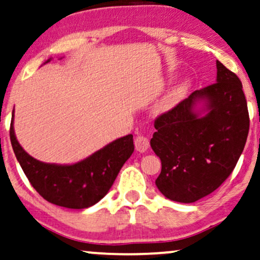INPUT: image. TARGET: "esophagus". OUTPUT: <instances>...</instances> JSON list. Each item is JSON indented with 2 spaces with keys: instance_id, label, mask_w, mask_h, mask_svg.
<instances>
[{
  "instance_id": "esophagus-1",
  "label": "esophagus",
  "mask_w": 260,
  "mask_h": 260,
  "mask_svg": "<svg viewBox=\"0 0 260 260\" xmlns=\"http://www.w3.org/2000/svg\"><path fill=\"white\" fill-rule=\"evenodd\" d=\"M135 148L140 153H144L149 148V141H148V138L143 136H137L135 138Z\"/></svg>"
}]
</instances>
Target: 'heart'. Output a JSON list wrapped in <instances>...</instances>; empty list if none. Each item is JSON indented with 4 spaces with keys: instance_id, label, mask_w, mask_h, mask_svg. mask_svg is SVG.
Wrapping results in <instances>:
<instances>
[{
    "instance_id": "obj_1",
    "label": "heart",
    "mask_w": 260,
    "mask_h": 260,
    "mask_svg": "<svg viewBox=\"0 0 260 260\" xmlns=\"http://www.w3.org/2000/svg\"><path fill=\"white\" fill-rule=\"evenodd\" d=\"M188 88V82L187 81H183L179 85H177L174 88H172L170 92H168L166 95H165L162 99L159 101L155 110H156L157 113H166L168 111L173 110L178 104L183 100V98L186 93Z\"/></svg>"
}]
</instances>
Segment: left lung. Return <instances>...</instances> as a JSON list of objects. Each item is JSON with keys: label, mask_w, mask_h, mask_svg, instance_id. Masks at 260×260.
Listing matches in <instances>:
<instances>
[{"label": "left lung", "mask_w": 260, "mask_h": 260, "mask_svg": "<svg viewBox=\"0 0 260 260\" xmlns=\"http://www.w3.org/2000/svg\"><path fill=\"white\" fill-rule=\"evenodd\" d=\"M216 69V82L155 120L150 146L162 166L155 184L171 201L193 203L210 194L244 150L249 117L242 83L218 60Z\"/></svg>", "instance_id": "obj_1"}]
</instances>
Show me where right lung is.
Instances as JSON below:
<instances>
[{"label": "right lung", "instance_id": "right-lung-1", "mask_svg": "<svg viewBox=\"0 0 260 260\" xmlns=\"http://www.w3.org/2000/svg\"><path fill=\"white\" fill-rule=\"evenodd\" d=\"M13 122L14 111L9 134L13 150L23 173L44 200L59 207L86 209L98 203L110 191L120 168L135 149L133 135H126L76 164L42 162L20 146Z\"/></svg>", "mask_w": 260, "mask_h": 260}]
</instances>
